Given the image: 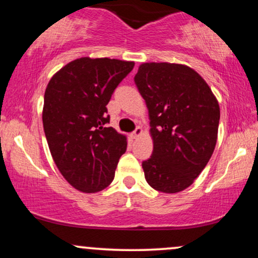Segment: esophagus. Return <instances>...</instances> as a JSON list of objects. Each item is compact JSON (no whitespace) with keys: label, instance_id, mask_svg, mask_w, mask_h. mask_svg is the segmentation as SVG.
Here are the masks:
<instances>
[{"label":"esophagus","instance_id":"1","mask_svg":"<svg viewBox=\"0 0 258 258\" xmlns=\"http://www.w3.org/2000/svg\"><path fill=\"white\" fill-rule=\"evenodd\" d=\"M142 135H143V130H142V127H137V128L131 133V138L137 139L138 137H141Z\"/></svg>","mask_w":258,"mask_h":258}]
</instances>
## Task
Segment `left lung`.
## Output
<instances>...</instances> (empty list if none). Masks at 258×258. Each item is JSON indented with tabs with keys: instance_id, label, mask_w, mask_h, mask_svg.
Returning a JSON list of instances; mask_svg holds the SVG:
<instances>
[{
	"instance_id": "1",
	"label": "left lung",
	"mask_w": 258,
	"mask_h": 258,
	"mask_svg": "<svg viewBox=\"0 0 258 258\" xmlns=\"http://www.w3.org/2000/svg\"><path fill=\"white\" fill-rule=\"evenodd\" d=\"M150 119L153 154L143 161L148 184L179 193L211 158L218 136L220 105L201 76L184 64L142 63L135 76Z\"/></svg>"
}]
</instances>
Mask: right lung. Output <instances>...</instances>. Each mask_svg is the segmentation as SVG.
I'll use <instances>...</instances> for the list:
<instances>
[{"label": "right lung", "instance_id": "1", "mask_svg": "<svg viewBox=\"0 0 258 258\" xmlns=\"http://www.w3.org/2000/svg\"><path fill=\"white\" fill-rule=\"evenodd\" d=\"M135 61L82 57L49 80L42 122L59 172L82 193H97L112 182L127 137L106 127V104Z\"/></svg>", "mask_w": 258, "mask_h": 258}]
</instances>
